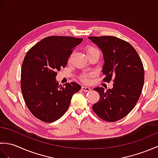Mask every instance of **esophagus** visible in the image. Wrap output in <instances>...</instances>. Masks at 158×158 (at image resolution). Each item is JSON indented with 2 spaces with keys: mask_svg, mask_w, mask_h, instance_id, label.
Instances as JSON below:
<instances>
[{
  "mask_svg": "<svg viewBox=\"0 0 158 158\" xmlns=\"http://www.w3.org/2000/svg\"><path fill=\"white\" fill-rule=\"evenodd\" d=\"M81 89L84 92H89V91H90V90H91L90 88H89V87H86V86H82Z\"/></svg>",
  "mask_w": 158,
  "mask_h": 158,
  "instance_id": "obj_1",
  "label": "esophagus"
}]
</instances>
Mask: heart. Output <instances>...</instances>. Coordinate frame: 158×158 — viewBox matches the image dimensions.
Segmentation results:
<instances>
[{"instance_id":"1","label":"heart","mask_w":158,"mask_h":158,"mask_svg":"<svg viewBox=\"0 0 158 158\" xmlns=\"http://www.w3.org/2000/svg\"><path fill=\"white\" fill-rule=\"evenodd\" d=\"M85 52L87 53V56H88L94 52H98V51L97 50L96 48H94V47H92V46H88V47H86V48H85ZM92 75H93L92 73H83L81 76H80V79H81V81L83 82L88 83L89 81L90 77H91Z\"/></svg>"}]
</instances>
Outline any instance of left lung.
I'll return each mask as SVG.
<instances>
[{
  "instance_id": "obj_1",
  "label": "left lung",
  "mask_w": 158,
  "mask_h": 158,
  "mask_svg": "<svg viewBox=\"0 0 158 158\" xmlns=\"http://www.w3.org/2000/svg\"><path fill=\"white\" fill-rule=\"evenodd\" d=\"M88 39L101 49L105 63L104 81L113 78L112 89H94L100 99L93 105L94 111L106 122H116L132 110L138 101L144 84V68L135 49L115 36H89Z\"/></svg>"
}]
</instances>
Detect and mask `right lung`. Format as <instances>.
I'll use <instances>...</instances> for the list:
<instances>
[{"label":"right lung","instance_id":"1","mask_svg":"<svg viewBox=\"0 0 158 158\" xmlns=\"http://www.w3.org/2000/svg\"><path fill=\"white\" fill-rule=\"evenodd\" d=\"M82 41L73 36H48L26 53L22 66L21 89L26 106L37 119L50 123L60 118L74 94L81 89L75 82L60 85L56 77Z\"/></svg>","mask_w":158,"mask_h":158}]
</instances>
